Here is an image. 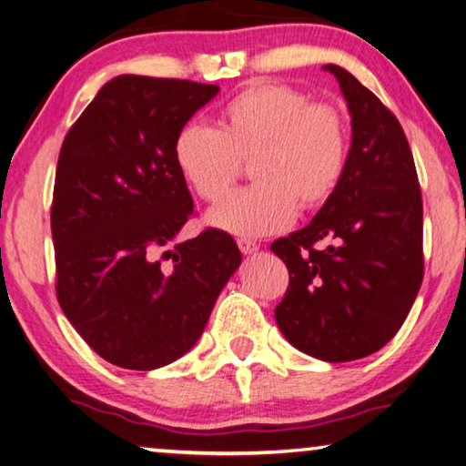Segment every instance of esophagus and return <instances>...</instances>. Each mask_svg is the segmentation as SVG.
<instances>
[{
  "label": "esophagus",
  "instance_id": "1",
  "mask_svg": "<svg viewBox=\"0 0 466 466\" xmlns=\"http://www.w3.org/2000/svg\"><path fill=\"white\" fill-rule=\"evenodd\" d=\"M238 248L244 252V255H252V252L258 250V244L250 238H238Z\"/></svg>",
  "mask_w": 466,
  "mask_h": 466
}]
</instances>
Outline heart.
Here are the masks:
<instances>
[{"label":"heart","mask_w":466,"mask_h":466,"mask_svg":"<svg viewBox=\"0 0 466 466\" xmlns=\"http://www.w3.org/2000/svg\"><path fill=\"white\" fill-rule=\"evenodd\" d=\"M177 168L203 201L216 203L252 162L257 185L209 211V224L234 236H265L299 209L325 205L350 154L343 115L283 84H255L219 110L218 129L188 123L175 137Z\"/></svg>","instance_id":"1"}]
</instances>
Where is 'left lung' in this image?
<instances>
[{
	"label": "left lung",
	"mask_w": 466,
	"mask_h": 466,
	"mask_svg": "<svg viewBox=\"0 0 466 466\" xmlns=\"http://www.w3.org/2000/svg\"><path fill=\"white\" fill-rule=\"evenodd\" d=\"M351 115L341 183L312 222L271 244L289 286L283 337L325 361L366 358L397 335L423 279V205L411 147L389 108L329 63Z\"/></svg>",
	"instance_id": "left-lung-1"
}]
</instances>
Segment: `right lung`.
I'll list each match as a JSON object with an SVG mask.
<instances>
[{
	"mask_svg": "<svg viewBox=\"0 0 466 466\" xmlns=\"http://www.w3.org/2000/svg\"><path fill=\"white\" fill-rule=\"evenodd\" d=\"M218 92L175 77H113L63 139L51 205L55 289L84 341L119 368L156 370L185 356L242 261L218 228L177 242L195 209L172 147Z\"/></svg>",
	"mask_w": 466,
	"mask_h": 466,
	"instance_id": "1",
	"label": "right lung"
}]
</instances>
